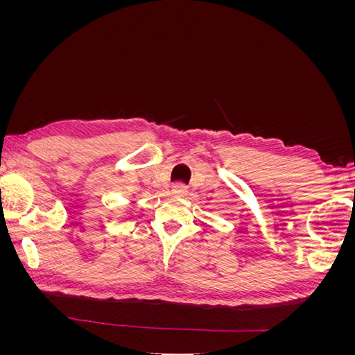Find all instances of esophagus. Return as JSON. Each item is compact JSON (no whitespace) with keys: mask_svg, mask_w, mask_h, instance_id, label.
Wrapping results in <instances>:
<instances>
[{"mask_svg":"<svg viewBox=\"0 0 355 355\" xmlns=\"http://www.w3.org/2000/svg\"><path fill=\"white\" fill-rule=\"evenodd\" d=\"M187 192H188V188L182 184H176V185H173V188H171V194L178 196V197L187 196Z\"/></svg>","mask_w":355,"mask_h":355,"instance_id":"1","label":"esophagus"}]
</instances>
